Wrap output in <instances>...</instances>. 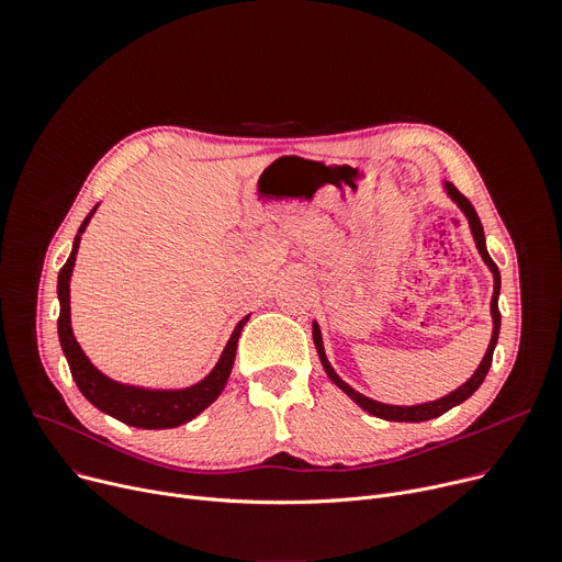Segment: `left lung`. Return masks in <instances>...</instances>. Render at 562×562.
Instances as JSON below:
<instances>
[{
    "label": "left lung",
    "mask_w": 562,
    "mask_h": 562,
    "mask_svg": "<svg viewBox=\"0 0 562 562\" xmlns=\"http://www.w3.org/2000/svg\"><path fill=\"white\" fill-rule=\"evenodd\" d=\"M447 191H449V195L458 202V206H460V210L464 212V216L469 218L471 234H474V241H476V246H479V252H481V257L485 259V263L490 266V271H492V276H494V296H492V318H494V330H492V339H490V346H487L485 358H483L481 367L476 369V373L471 375V378L464 382L462 387H458V390H456V392H451L449 396H445V398H437V401H432V403L412 405V407L378 403V401H371V398L362 396L360 392H356V390H352L350 385H346V382L335 373V369L330 367V362H328V358H326V352H323L321 330H318L316 323L312 326L314 346H316V350H318V358H321V362H323V369H326V373L330 375V380L335 382V385H337L339 390H344L352 401H356L362 409H367L369 415L380 417V419H387V422H428V419H435V417H439V415H445V412H449L451 407L460 405L462 401H467L471 394H474V392L483 385V380H485V375H487V371H490V367H492L494 346H496V341H498V330H501V312H498L501 276H498V269H496V263L492 261V257H490V252H487V248H485V234H483V225H481V218H479V214H476V210H474V204H471V202H469V200H467V198H464V195H462L453 184H447Z\"/></svg>",
    "instance_id": "obj_1"
}]
</instances>
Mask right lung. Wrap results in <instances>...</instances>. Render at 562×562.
Listing matches in <instances>:
<instances>
[{
    "label": "right lung",
    "instance_id": "right-lung-1",
    "mask_svg": "<svg viewBox=\"0 0 562 562\" xmlns=\"http://www.w3.org/2000/svg\"><path fill=\"white\" fill-rule=\"evenodd\" d=\"M95 212V210H93ZM93 212L88 214L79 227V234L75 236V246L64 263V269L58 271V303H61V312H58V341H61V348L66 352V360L70 367V373L77 382L79 392L91 401L98 409L106 412L113 419L123 422L127 426L136 428H147V430H157V428H175L191 422L198 417L200 412L212 405L218 394L223 392L225 382L229 378L234 356H236V341H239V335L246 326V318L239 321V326L234 328L223 356L214 371L206 375L198 385L180 392H147L138 387H125L121 382H113L106 375H102L88 358L83 356V350L75 341L72 328H70V276H72V266L79 248L81 232L86 229L88 221H91Z\"/></svg>",
    "mask_w": 562,
    "mask_h": 562
}]
</instances>
